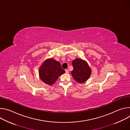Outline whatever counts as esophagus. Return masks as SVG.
Listing matches in <instances>:
<instances>
[{
    "instance_id": "esophagus-1",
    "label": "esophagus",
    "mask_w": 130,
    "mask_h": 130,
    "mask_svg": "<svg viewBox=\"0 0 130 130\" xmlns=\"http://www.w3.org/2000/svg\"><path fill=\"white\" fill-rule=\"evenodd\" d=\"M65 72L66 73H69V70L68 69H65Z\"/></svg>"
}]
</instances>
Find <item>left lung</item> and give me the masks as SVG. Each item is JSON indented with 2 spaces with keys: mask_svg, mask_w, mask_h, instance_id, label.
I'll return each instance as SVG.
<instances>
[{
  "mask_svg": "<svg viewBox=\"0 0 130 130\" xmlns=\"http://www.w3.org/2000/svg\"><path fill=\"white\" fill-rule=\"evenodd\" d=\"M72 65L73 69L71 71V75L73 79L81 84L85 82L91 73V69L87 62L82 59L77 58L73 60Z\"/></svg>",
  "mask_w": 130,
  "mask_h": 130,
  "instance_id": "1",
  "label": "left lung"
}]
</instances>
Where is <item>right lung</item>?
Wrapping results in <instances>:
<instances>
[{
  "label": "right lung",
  "mask_w": 130,
  "mask_h": 130,
  "mask_svg": "<svg viewBox=\"0 0 130 130\" xmlns=\"http://www.w3.org/2000/svg\"><path fill=\"white\" fill-rule=\"evenodd\" d=\"M65 72L60 63L52 58L46 60L41 65L39 71L40 79L45 84L50 86Z\"/></svg>",
  "instance_id": "right-lung-1"
}]
</instances>
